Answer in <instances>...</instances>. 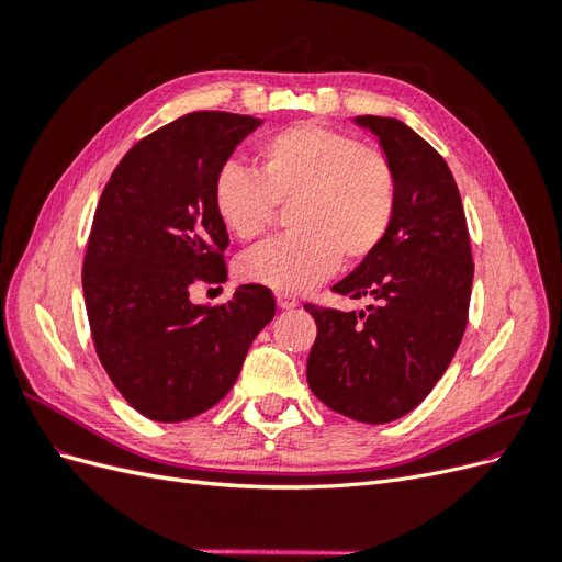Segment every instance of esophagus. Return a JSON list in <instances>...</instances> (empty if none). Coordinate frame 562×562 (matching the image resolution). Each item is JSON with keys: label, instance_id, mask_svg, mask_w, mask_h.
<instances>
[{"label": "esophagus", "instance_id": "1", "mask_svg": "<svg viewBox=\"0 0 562 562\" xmlns=\"http://www.w3.org/2000/svg\"><path fill=\"white\" fill-rule=\"evenodd\" d=\"M277 304H279V310H293V307H297V300L288 293H277Z\"/></svg>", "mask_w": 562, "mask_h": 562}]
</instances>
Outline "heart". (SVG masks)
<instances>
[{"label":"heart","instance_id":"obj_1","mask_svg":"<svg viewBox=\"0 0 562 562\" xmlns=\"http://www.w3.org/2000/svg\"><path fill=\"white\" fill-rule=\"evenodd\" d=\"M211 196L220 225L239 241L258 239L288 206L291 232L248 250L236 269L248 283L302 293L342 258L363 262L382 246L396 213V176L380 149L304 122L260 140L255 171L225 164Z\"/></svg>","mask_w":562,"mask_h":562}]
</instances>
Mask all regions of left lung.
Masks as SVG:
<instances>
[{
	"instance_id": "1",
	"label": "left lung",
	"mask_w": 562,
	"mask_h": 562,
	"mask_svg": "<svg viewBox=\"0 0 562 562\" xmlns=\"http://www.w3.org/2000/svg\"><path fill=\"white\" fill-rule=\"evenodd\" d=\"M380 138L396 176V213L382 246L333 285L366 312L304 304L316 321L307 382L330 411L394 422L429 396L462 342L473 262L462 196L446 159L391 116H356Z\"/></svg>"
}]
</instances>
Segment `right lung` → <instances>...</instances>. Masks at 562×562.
<instances>
[{
    "mask_svg": "<svg viewBox=\"0 0 562 562\" xmlns=\"http://www.w3.org/2000/svg\"><path fill=\"white\" fill-rule=\"evenodd\" d=\"M258 126L262 119L232 112L176 119L126 151L95 209L81 271L95 351L122 396L155 422L213 407L274 318V297L255 283L220 307L190 300L196 281L227 279L213 178Z\"/></svg>",
    "mask_w": 562,
    "mask_h": 562,
    "instance_id": "right-lung-1",
    "label": "right lung"
}]
</instances>
